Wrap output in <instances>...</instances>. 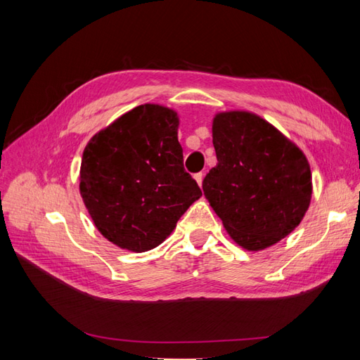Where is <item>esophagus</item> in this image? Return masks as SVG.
<instances>
[{"instance_id": "esophagus-1", "label": "esophagus", "mask_w": 360, "mask_h": 360, "mask_svg": "<svg viewBox=\"0 0 360 360\" xmlns=\"http://www.w3.org/2000/svg\"><path fill=\"white\" fill-rule=\"evenodd\" d=\"M195 181L198 182V184H200V187H201V184H202V178H204V173L202 172H200V173H195Z\"/></svg>"}]
</instances>
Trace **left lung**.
I'll return each instance as SVG.
<instances>
[{
    "instance_id": "8db88e82",
    "label": "left lung",
    "mask_w": 360,
    "mask_h": 360,
    "mask_svg": "<svg viewBox=\"0 0 360 360\" xmlns=\"http://www.w3.org/2000/svg\"><path fill=\"white\" fill-rule=\"evenodd\" d=\"M218 164L204 196L232 240L263 250L285 238L307 213L312 182L303 151L254 112H218L212 125Z\"/></svg>"
}]
</instances>
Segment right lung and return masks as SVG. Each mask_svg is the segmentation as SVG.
<instances>
[{
  "mask_svg": "<svg viewBox=\"0 0 360 360\" xmlns=\"http://www.w3.org/2000/svg\"><path fill=\"white\" fill-rule=\"evenodd\" d=\"M178 114L145 103L91 137L80 195L96 227L116 246H159L202 192L184 168Z\"/></svg>",
  "mask_w": 360,
  "mask_h": 360,
  "instance_id": "add662e5",
  "label": "right lung"
}]
</instances>
